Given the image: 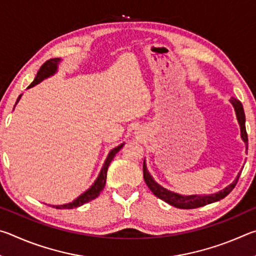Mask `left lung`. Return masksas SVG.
I'll use <instances>...</instances> for the list:
<instances>
[{
	"label": "left lung",
	"mask_w": 256,
	"mask_h": 256,
	"mask_svg": "<svg viewBox=\"0 0 256 256\" xmlns=\"http://www.w3.org/2000/svg\"><path fill=\"white\" fill-rule=\"evenodd\" d=\"M229 102H232V105L235 110L236 118L238 120V124H240V138L242 140L244 141L246 149L248 146V133H246V128H245V112L244 108H242V102L238 100V99L232 97L229 99ZM240 172H238L236 178L234 180L232 184L226 186L224 190H219L216 193L212 194H203V196H198V194H193V196H182L180 193L172 192V190L162 188V185H159L157 182L154 180V177L150 175V172L146 168V162L144 160V178L146 180V184L148 185V188L151 190L156 196L162 198L164 202H167L168 204H170L175 208H178V209H194V208H200L203 206L210 204V203L216 202L222 200L224 196H227L229 193L232 192V188H235L237 184V180L240 178Z\"/></svg>",
	"instance_id": "left-lung-1"
}]
</instances>
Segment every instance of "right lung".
I'll return each instance as SVG.
<instances>
[{
	"instance_id": "obj_1",
	"label": "right lung",
	"mask_w": 256,
	"mask_h": 256,
	"mask_svg": "<svg viewBox=\"0 0 256 256\" xmlns=\"http://www.w3.org/2000/svg\"><path fill=\"white\" fill-rule=\"evenodd\" d=\"M60 60H62L60 58H52V60H48L47 62L42 64V68H40V71L37 72V76H34V81L32 82V84H30V86H28L27 89L32 88V86H34L36 84H40L42 80H45V79H47V78L54 76L55 73L58 72V64H60ZM21 96H22V94H20L18 99H16V105L19 102ZM16 105H14V107H16ZM124 144H120V146H115L114 149H112L110 151V154H108L105 162H104V164H102V170H100V172H99L98 177L96 178V180L94 182V184L90 186L88 190H84V192L82 193L81 196H78L76 200H73L72 202H68V203H66V204H60V206H53V208H56V209H73V208L81 206L82 204H84V203L92 201V200H94V198H96L99 196V194H100V192L104 190V188H105L108 166H110V164L112 160V158L115 157V154L123 148Z\"/></svg>"
}]
</instances>
